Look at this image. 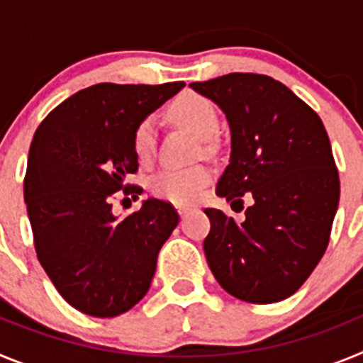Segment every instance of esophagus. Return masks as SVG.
<instances>
[{"label":"esophagus","mask_w":363,"mask_h":363,"mask_svg":"<svg viewBox=\"0 0 363 363\" xmlns=\"http://www.w3.org/2000/svg\"><path fill=\"white\" fill-rule=\"evenodd\" d=\"M178 213H179V216L185 218L189 213H191V209H189V207H178Z\"/></svg>","instance_id":"1"}]
</instances>
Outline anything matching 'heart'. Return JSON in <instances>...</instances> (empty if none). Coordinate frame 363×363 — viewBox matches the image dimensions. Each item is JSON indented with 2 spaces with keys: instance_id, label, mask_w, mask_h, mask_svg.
I'll list each match as a JSON object with an SVG mask.
<instances>
[{
  "instance_id": "obj_1",
  "label": "heart",
  "mask_w": 363,
  "mask_h": 363,
  "mask_svg": "<svg viewBox=\"0 0 363 363\" xmlns=\"http://www.w3.org/2000/svg\"><path fill=\"white\" fill-rule=\"evenodd\" d=\"M169 114L200 138H211L220 125L218 111L213 101L198 92L179 94L169 108ZM154 147H156V123L150 116L143 118L136 125L133 134L134 154L140 162H149L152 158ZM209 182L211 172L205 167H189V169L169 167L152 176L150 191L162 200L185 205L196 200Z\"/></svg>"
}]
</instances>
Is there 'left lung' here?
<instances>
[{
  "mask_svg": "<svg viewBox=\"0 0 363 363\" xmlns=\"http://www.w3.org/2000/svg\"><path fill=\"white\" fill-rule=\"evenodd\" d=\"M225 112L230 160L216 194L252 200L242 223L205 209L203 240L218 284L249 303L300 289L322 259L340 200L338 169L322 120L291 89L264 74L233 72L191 83Z\"/></svg>",
  "mask_w": 363,
  "mask_h": 363,
  "instance_id": "left-lung-1",
  "label": "left lung"
}]
</instances>
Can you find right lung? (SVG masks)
<instances>
[{
    "label": "right lung",
    "mask_w": 363,
    "mask_h": 363,
    "mask_svg": "<svg viewBox=\"0 0 363 363\" xmlns=\"http://www.w3.org/2000/svg\"><path fill=\"white\" fill-rule=\"evenodd\" d=\"M184 85L98 83L50 111L32 138L23 196L38 259L63 300L89 316L114 318L145 296L178 225L167 201L149 198L118 218L112 196L138 192L125 182L138 171L134 129Z\"/></svg>",
    "instance_id": "right-lung-1"
}]
</instances>
